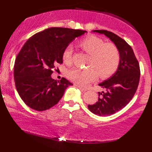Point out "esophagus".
Instances as JSON below:
<instances>
[{
    "mask_svg": "<svg viewBox=\"0 0 152 152\" xmlns=\"http://www.w3.org/2000/svg\"><path fill=\"white\" fill-rule=\"evenodd\" d=\"M75 86L77 87H78V88H79V89H80V90H81L82 91H87V89L84 88V87H81V86H78V85H75Z\"/></svg>",
    "mask_w": 152,
    "mask_h": 152,
    "instance_id": "esophagus-1",
    "label": "esophagus"
}]
</instances>
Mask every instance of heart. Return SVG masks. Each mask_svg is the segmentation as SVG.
Instances as JSON below:
<instances>
[{
  "label": "heart",
  "mask_w": 152,
  "mask_h": 152,
  "mask_svg": "<svg viewBox=\"0 0 152 152\" xmlns=\"http://www.w3.org/2000/svg\"><path fill=\"white\" fill-rule=\"evenodd\" d=\"M78 46L90 58L87 63L89 69L81 70L73 69L66 73L71 81L79 86H86L96 80L98 76L102 79L110 77L119 68L121 54L118 47L113 42H105L103 39L89 35L79 41ZM72 50L65 48L62 53V60L66 65L71 63Z\"/></svg>",
  "instance_id": "1"
}]
</instances>
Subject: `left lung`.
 <instances>
[{"label":"left lung","instance_id":"1","mask_svg":"<svg viewBox=\"0 0 152 152\" xmlns=\"http://www.w3.org/2000/svg\"><path fill=\"white\" fill-rule=\"evenodd\" d=\"M105 34L118 47L121 54L120 65L110 78L99 84L104 89L98 92L97 102L88 105L93 113L99 116H108L120 111L128 104L134 96L140 78V64L132 48L127 42L112 32L94 30Z\"/></svg>","mask_w":152,"mask_h":152}]
</instances>
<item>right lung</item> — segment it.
Segmentation results:
<instances>
[{"label": "right lung", "mask_w": 152, "mask_h": 152, "mask_svg": "<svg viewBox=\"0 0 152 152\" xmlns=\"http://www.w3.org/2000/svg\"><path fill=\"white\" fill-rule=\"evenodd\" d=\"M86 31L52 27L28 39L16 57L14 79L18 95L26 105L42 111L55 105L66 87L73 86L67 79L51 78L57 63H63L64 49Z\"/></svg>", "instance_id": "1"}]
</instances>
